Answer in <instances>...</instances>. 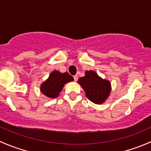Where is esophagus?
<instances>
[{
    "mask_svg": "<svg viewBox=\"0 0 151 151\" xmlns=\"http://www.w3.org/2000/svg\"><path fill=\"white\" fill-rule=\"evenodd\" d=\"M73 77H74V80H75V81H77V80H78V76L77 75H74Z\"/></svg>",
    "mask_w": 151,
    "mask_h": 151,
    "instance_id": "obj_1",
    "label": "esophagus"
}]
</instances>
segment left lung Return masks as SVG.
<instances>
[{"mask_svg": "<svg viewBox=\"0 0 151 151\" xmlns=\"http://www.w3.org/2000/svg\"><path fill=\"white\" fill-rule=\"evenodd\" d=\"M78 83L84 89L88 99L95 104H102L110 93V83L102 80L93 71H85V77H80Z\"/></svg>", "mask_w": 151, "mask_h": 151, "instance_id": "1", "label": "left lung"}]
</instances>
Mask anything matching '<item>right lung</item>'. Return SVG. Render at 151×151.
<instances>
[{
  "label": "right lung",
  "instance_id": "right-lung-1",
  "mask_svg": "<svg viewBox=\"0 0 151 151\" xmlns=\"http://www.w3.org/2000/svg\"><path fill=\"white\" fill-rule=\"evenodd\" d=\"M74 80L72 76L68 72L60 73L55 71L50 74L47 80L42 83L41 91L44 95L49 98L55 99L58 97L59 93L62 91L63 86L68 82Z\"/></svg>",
  "mask_w": 151,
  "mask_h": 151
}]
</instances>
